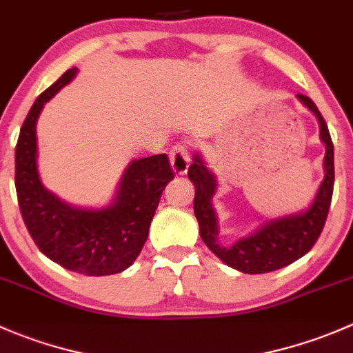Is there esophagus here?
<instances>
[{
	"label": "esophagus",
	"mask_w": 353,
	"mask_h": 353,
	"mask_svg": "<svg viewBox=\"0 0 353 353\" xmlns=\"http://www.w3.org/2000/svg\"><path fill=\"white\" fill-rule=\"evenodd\" d=\"M170 165L172 170L177 176H184L188 172V167H190V150H188L186 145L179 143L176 147H172L170 150Z\"/></svg>",
	"instance_id": "34e87169"
}]
</instances>
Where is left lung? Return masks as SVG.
Masks as SVG:
<instances>
[{
  "label": "left lung",
  "instance_id": "obj_1",
  "mask_svg": "<svg viewBox=\"0 0 353 353\" xmlns=\"http://www.w3.org/2000/svg\"><path fill=\"white\" fill-rule=\"evenodd\" d=\"M297 99L316 116L319 123V138L326 147L323 160L325 177L307 208L265 220L258 229L248 236L239 237L236 243L222 244L219 216L212 203L219 188L215 174L208 169L199 152L193 155V163L188 170V177L194 184L193 206L203 243L227 266L248 275L275 272L302 258L318 241L328 216L334 183L333 141L328 126L314 102L305 95H297Z\"/></svg>",
  "mask_w": 353,
  "mask_h": 353
}]
</instances>
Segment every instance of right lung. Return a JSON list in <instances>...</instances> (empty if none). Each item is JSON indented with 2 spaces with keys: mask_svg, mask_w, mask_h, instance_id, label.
<instances>
[{
  "mask_svg": "<svg viewBox=\"0 0 353 353\" xmlns=\"http://www.w3.org/2000/svg\"><path fill=\"white\" fill-rule=\"evenodd\" d=\"M77 73V68L65 71L28 110L15 148V188L25 225L42 254L70 272L105 276L124 272L138 258L174 172L165 154L131 160L112 201L102 208L70 205L42 184L37 169V119L46 102L73 81Z\"/></svg>",
  "mask_w": 353,
  "mask_h": 353,
  "instance_id": "1",
  "label": "right lung"
}]
</instances>
